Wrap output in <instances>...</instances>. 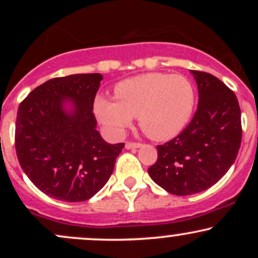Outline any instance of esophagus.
<instances>
[{"instance_id":"esophagus-1","label":"esophagus","mask_w":258,"mask_h":258,"mask_svg":"<svg viewBox=\"0 0 258 258\" xmlns=\"http://www.w3.org/2000/svg\"><path fill=\"white\" fill-rule=\"evenodd\" d=\"M141 143H137V142H126L125 147L126 149H137V148L141 147Z\"/></svg>"}]
</instances>
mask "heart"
Returning a JSON list of instances; mask_svg holds the SVG:
<instances>
[{
  "label": "heart",
  "mask_w": 258,
  "mask_h": 258,
  "mask_svg": "<svg viewBox=\"0 0 258 258\" xmlns=\"http://www.w3.org/2000/svg\"><path fill=\"white\" fill-rule=\"evenodd\" d=\"M115 99L98 97L94 111L111 135L121 136L133 116L149 138L168 141L183 131L191 119L195 91L182 75L148 73L115 86Z\"/></svg>",
  "instance_id": "heart-1"
}]
</instances>
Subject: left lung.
I'll return each instance as SVG.
<instances>
[{"label":"left lung","mask_w":258,"mask_h":258,"mask_svg":"<svg viewBox=\"0 0 258 258\" xmlns=\"http://www.w3.org/2000/svg\"><path fill=\"white\" fill-rule=\"evenodd\" d=\"M199 91L193 119L177 137L158 146L148 168L156 184L171 194L200 193L220 180L238 155L241 112L235 93L209 73L191 70Z\"/></svg>","instance_id":"obj_1"}]
</instances>
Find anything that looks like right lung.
Returning <instances> with one entry per match:
<instances>
[{
  "instance_id": "obj_1",
  "label": "right lung",
  "mask_w": 258,
  "mask_h": 258,
  "mask_svg": "<svg viewBox=\"0 0 258 258\" xmlns=\"http://www.w3.org/2000/svg\"><path fill=\"white\" fill-rule=\"evenodd\" d=\"M100 74L48 80L18 108L16 152L29 179L53 199L88 200L110 178L125 143L109 144L96 130L93 103ZM73 104L70 113L63 104Z\"/></svg>"
}]
</instances>
